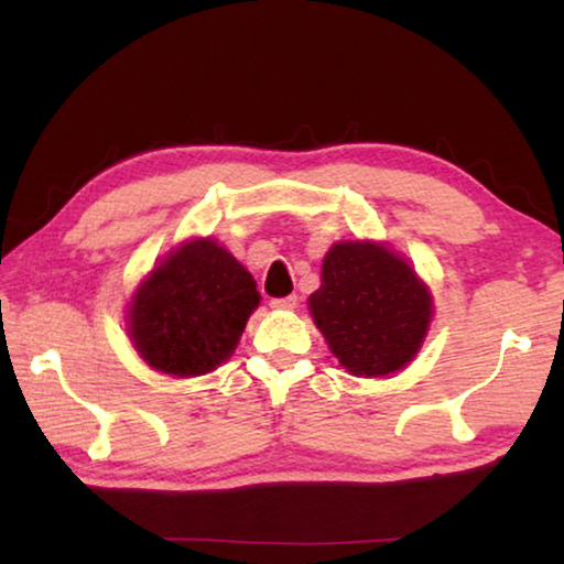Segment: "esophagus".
I'll use <instances>...</instances> for the list:
<instances>
[{"instance_id": "obj_1", "label": "esophagus", "mask_w": 564, "mask_h": 564, "mask_svg": "<svg viewBox=\"0 0 564 564\" xmlns=\"http://www.w3.org/2000/svg\"><path fill=\"white\" fill-rule=\"evenodd\" d=\"M295 305H299V295H295V293L285 295V299H273L271 301V308L273 311H293Z\"/></svg>"}]
</instances>
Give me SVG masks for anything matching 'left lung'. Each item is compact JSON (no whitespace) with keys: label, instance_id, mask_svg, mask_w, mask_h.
I'll return each instance as SVG.
<instances>
[{"label":"left lung","instance_id":"left-lung-1","mask_svg":"<svg viewBox=\"0 0 564 564\" xmlns=\"http://www.w3.org/2000/svg\"><path fill=\"white\" fill-rule=\"evenodd\" d=\"M308 311L333 356L358 378L403 370L423 348L433 293L408 259L380 241H338L321 265Z\"/></svg>","mask_w":564,"mask_h":564}]
</instances>
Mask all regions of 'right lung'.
<instances>
[{
    "mask_svg": "<svg viewBox=\"0 0 564 564\" xmlns=\"http://www.w3.org/2000/svg\"><path fill=\"white\" fill-rule=\"evenodd\" d=\"M261 293L216 238H188L133 291L127 326L133 348L159 373L196 378L234 356Z\"/></svg>",
    "mask_w": 564,
    "mask_h": 564,
    "instance_id": "obj_1",
    "label": "right lung"
}]
</instances>
